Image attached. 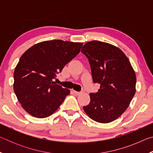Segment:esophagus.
<instances>
[{
  "label": "esophagus",
  "instance_id": "esophagus-1",
  "mask_svg": "<svg viewBox=\"0 0 153 153\" xmlns=\"http://www.w3.org/2000/svg\"><path fill=\"white\" fill-rule=\"evenodd\" d=\"M74 91V94H76V95H79V94H82L83 92V91H81V92H77V91H76V90H73Z\"/></svg>",
  "mask_w": 153,
  "mask_h": 153
}]
</instances>
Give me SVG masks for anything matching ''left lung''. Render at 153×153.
Returning a JSON list of instances; mask_svg holds the SVG:
<instances>
[{
    "label": "left lung",
    "mask_w": 153,
    "mask_h": 153,
    "mask_svg": "<svg viewBox=\"0 0 153 153\" xmlns=\"http://www.w3.org/2000/svg\"><path fill=\"white\" fill-rule=\"evenodd\" d=\"M81 51L88 59L93 82L100 85L83 108L95 121L111 122L125 112L135 94V71L123 52L111 44L91 41Z\"/></svg>",
    "instance_id": "1"
}]
</instances>
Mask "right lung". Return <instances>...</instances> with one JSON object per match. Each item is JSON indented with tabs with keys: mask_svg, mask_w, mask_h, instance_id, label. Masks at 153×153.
<instances>
[{
	"mask_svg": "<svg viewBox=\"0 0 153 153\" xmlns=\"http://www.w3.org/2000/svg\"><path fill=\"white\" fill-rule=\"evenodd\" d=\"M82 45L61 40L44 41L23 54L14 71L13 89L27 113L45 118L58 109L70 90L53 79L78 55Z\"/></svg>",
	"mask_w": 153,
	"mask_h": 153,
	"instance_id": "right-lung-1",
	"label": "right lung"
}]
</instances>
